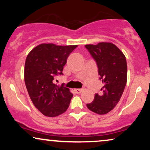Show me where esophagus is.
Returning a JSON list of instances; mask_svg holds the SVG:
<instances>
[{"label": "esophagus", "mask_w": 150, "mask_h": 150, "mask_svg": "<svg viewBox=\"0 0 150 150\" xmlns=\"http://www.w3.org/2000/svg\"><path fill=\"white\" fill-rule=\"evenodd\" d=\"M74 91H75V92L77 93V94H80V93L82 92V89H74Z\"/></svg>", "instance_id": "1"}]
</instances>
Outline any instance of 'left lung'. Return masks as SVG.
I'll use <instances>...</instances> for the list:
<instances>
[{"label":"left lung","mask_w":150,"mask_h":150,"mask_svg":"<svg viewBox=\"0 0 150 150\" xmlns=\"http://www.w3.org/2000/svg\"><path fill=\"white\" fill-rule=\"evenodd\" d=\"M96 61L99 80L103 87L100 94H95L92 103L87 104L90 111L106 114L116 106L127 82L126 59L121 51L111 43L101 42L97 45H85Z\"/></svg>","instance_id":"obj_1"}]
</instances>
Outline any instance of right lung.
I'll use <instances>...</instances> for the list:
<instances>
[{
	"label": "right lung",
	"mask_w": 150,
	"mask_h": 150,
	"mask_svg": "<svg viewBox=\"0 0 150 150\" xmlns=\"http://www.w3.org/2000/svg\"><path fill=\"white\" fill-rule=\"evenodd\" d=\"M77 46L42 44L26 58V87L34 106L44 116H57L69 106L73 94L64 85L59 87L53 83V80L56 75H63L67 58Z\"/></svg>",
	"instance_id": "obj_1"
}]
</instances>
